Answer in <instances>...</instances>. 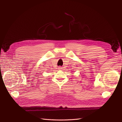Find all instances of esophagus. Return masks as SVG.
<instances>
[{"label": "esophagus", "instance_id": "esophagus-1", "mask_svg": "<svg viewBox=\"0 0 122 122\" xmlns=\"http://www.w3.org/2000/svg\"><path fill=\"white\" fill-rule=\"evenodd\" d=\"M61 68V67H60V68Z\"/></svg>", "mask_w": 122, "mask_h": 122}]
</instances>
